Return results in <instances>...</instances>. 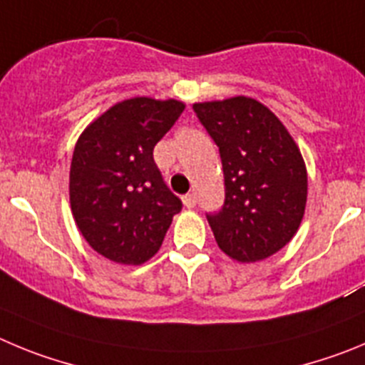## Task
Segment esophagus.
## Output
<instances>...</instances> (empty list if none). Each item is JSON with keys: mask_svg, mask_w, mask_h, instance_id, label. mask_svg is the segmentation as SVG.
Here are the masks:
<instances>
[{"mask_svg": "<svg viewBox=\"0 0 365 365\" xmlns=\"http://www.w3.org/2000/svg\"><path fill=\"white\" fill-rule=\"evenodd\" d=\"M182 200H183V205H185L187 209H192V207L196 205V196L195 195H185Z\"/></svg>", "mask_w": 365, "mask_h": 365, "instance_id": "obj_1", "label": "esophagus"}]
</instances>
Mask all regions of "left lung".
Returning <instances> with one entry per match:
<instances>
[{
	"instance_id": "8db88e82",
	"label": "left lung",
	"mask_w": 365,
	"mask_h": 365,
	"mask_svg": "<svg viewBox=\"0 0 365 365\" xmlns=\"http://www.w3.org/2000/svg\"><path fill=\"white\" fill-rule=\"evenodd\" d=\"M220 149L225 202L207 222L216 244L242 264L265 260L297 235L307 202V170L280 120L245 96L192 105Z\"/></svg>"
}]
</instances>
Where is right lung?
Returning a JSON list of instances; mask_svg holds the SVG:
<instances>
[{
    "instance_id": "obj_1",
    "label": "right lung",
    "mask_w": 365,
    "mask_h": 365,
    "mask_svg": "<svg viewBox=\"0 0 365 365\" xmlns=\"http://www.w3.org/2000/svg\"><path fill=\"white\" fill-rule=\"evenodd\" d=\"M185 105L138 96L105 110L78 138L68 195L78 229L101 256L125 265L153 258L182 211L153 158Z\"/></svg>"
}]
</instances>
